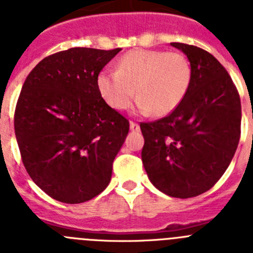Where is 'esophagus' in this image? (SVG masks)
<instances>
[{
  "label": "esophagus",
  "mask_w": 253,
  "mask_h": 253,
  "mask_svg": "<svg viewBox=\"0 0 253 253\" xmlns=\"http://www.w3.org/2000/svg\"><path fill=\"white\" fill-rule=\"evenodd\" d=\"M130 130H133V131L139 130V124H137L135 122H130Z\"/></svg>",
  "instance_id": "1"
}]
</instances>
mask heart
Listing matches in <instances>:
<instances>
[{
    "instance_id": "heart-1",
    "label": "heart",
    "mask_w": 253,
    "mask_h": 253,
    "mask_svg": "<svg viewBox=\"0 0 253 253\" xmlns=\"http://www.w3.org/2000/svg\"><path fill=\"white\" fill-rule=\"evenodd\" d=\"M191 84V66L178 51L133 49L120 57L116 71L96 77L100 96L116 111L125 110L137 91L140 113L169 115L184 101Z\"/></svg>"
}]
</instances>
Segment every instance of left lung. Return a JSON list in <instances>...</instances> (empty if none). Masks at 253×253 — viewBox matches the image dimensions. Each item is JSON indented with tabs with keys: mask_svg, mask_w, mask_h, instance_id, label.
I'll list each match as a JSON object with an SVG mask.
<instances>
[{
	"mask_svg": "<svg viewBox=\"0 0 253 253\" xmlns=\"http://www.w3.org/2000/svg\"><path fill=\"white\" fill-rule=\"evenodd\" d=\"M186 54L191 84L175 110L140 123L143 166L152 184L172 198L205 193L228 169L241 135V99L227 69L202 48L171 43Z\"/></svg>",
	"mask_w": 253,
	"mask_h": 253,
	"instance_id": "obj_1",
	"label": "left lung"
}]
</instances>
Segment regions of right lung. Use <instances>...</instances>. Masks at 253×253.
I'll list each match as a JSON object with an SVG mask.
<instances>
[{
    "mask_svg": "<svg viewBox=\"0 0 253 253\" xmlns=\"http://www.w3.org/2000/svg\"><path fill=\"white\" fill-rule=\"evenodd\" d=\"M120 50L58 51L40 60L22 84L13 118L22 163L58 202H87L110 182L129 122L102 100L96 77Z\"/></svg>",
    "mask_w": 253,
    "mask_h": 253,
    "instance_id": "right-lung-1",
    "label": "right lung"
}]
</instances>
